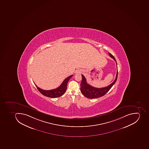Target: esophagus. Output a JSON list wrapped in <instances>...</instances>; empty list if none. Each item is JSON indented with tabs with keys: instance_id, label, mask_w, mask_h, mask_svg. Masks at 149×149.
Masks as SVG:
<instances>
[{
	"instance_id": "1",
	"label": "esophagus",
	"mask_w": 149,
	"mask_h": 149,
	"mask_svg": "<svg viewBox=\"0 0 149 149\" xmlns=\"http://www.w3.org/2000/svg\"><path fill=\"white\" fill-rule=\"evenodd\" d=\"M76 73H81V70H78L77 71H76Z\"/></svg>"
}]
</instances>
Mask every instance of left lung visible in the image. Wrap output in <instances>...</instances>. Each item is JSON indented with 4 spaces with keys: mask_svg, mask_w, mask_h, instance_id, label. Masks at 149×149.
<instances>
[{
    "mask_svg": "<svg viewBox=\"0 0 149 149\" xmlns=\"http://www.w3.org/2000/svg\"><path fill=\"white\" fill-rule=\"evenodd\" d=\"M109 56L115 61L117 65V62L116 59L114 58V57L110 53H108ZM117 72L116 74V78L113 82L111 83V84L109 85L107 87L104 88H97L94 87L93 86H91L90 84H87L86 79L83 74H81L82 76V81H81V92L84 95L85 97H87L90 99H93V98H98L100 97L104 96L106 93L108 92V91L110 90L113 85L115 84L116 82L118 77V68Z\"/></svg>",
    "mask_w": 149,
    "mask_h": 149,
    "instance_id": "left-lung-1",
    "label": "left lung"
}]
</instances>
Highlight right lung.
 Segmentation results:
<instances>
[{"label": "right lung", "instance_id": "1", "mask_svg": "<svg viewBox=\"0 0 149 149\" xmlns=\"http://www.w3.org/2000/svg\"><path fill=\"white\" fill-rule=\"evenodd\" d=\"M73 75H70L68 76L67 78H65L64 81L62 82L61 84L59 86L58 88L53 89V90H49V91H46V90H42L41 88L38 87L35 84L36 87L38 88L39 91L42 94L46 97H51V98H56L58 97H61L65 93V91L67 90V84L68 81L70 80V78L73 76Z\"/></svg>", "mask_w": 149, "mask_h": 149}]
</instances>
